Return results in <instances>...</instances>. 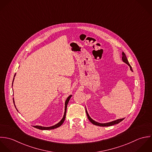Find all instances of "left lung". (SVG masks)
Listing matches in <instances>:
<instances>
[{
  "label": "left lung",
  "instance_id": "1",
  "mask_svg": "<svg viewBox=\"0 0 152 152\" xmlns=\"http://www.w3.org/2000/svg\"><path fill=\"white\" fill-rule=\"evenodd\" d=\"M122 60H123V61L124 63H126V64H127L130 66V70H131L132 71H133L131 66H130V64L129 63V61H128L127 59V58H126L125 54H124L123 52H122ZM86 114H87L88 119L89 120V121H91L92 124H94V125H96V126H102V127H103V126H104V127H105V126H112V125L118 124V123H120L121 121H122L124 119V118H123V119H118V120H116V121H111V122H109V123H97V122H96V121H94L93 119H91V117L89 116V114H88L87 110H86Z\"/></svg>",
  "mask_w": 152,
  "mask_h": 152
}]
</instances>
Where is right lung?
<instances>
[{"mask_svg":"<svg viewBox=\"0 0 152 152\" xmlns=\"http://www.w3.org/2000/svg\"><path fill=\"white\" fill-rule=\"evenodd\" d=\"M15 76V75L14 76V77ZM14 80V79H13ZM72 95H70L66 99V102H65V109H64V116H63V118H62V119L61 120V121H59L58 123H57L56 124L53 126H51V127H42V126H33L34 127L36 128V129H40V130H51V129H56L59 126H61V125L63 124V123L64 121V119L66 118V109H67V104L69 103V101L70 99V97H72ZM13 103H15L14 101H13Z\"/></svg>","mask_w":152,"mask_h":152,"instance_id":"add662e5","label":"right lung"}]
</instances>
